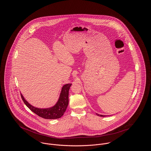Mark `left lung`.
<instances>
[{
    "instance_id": "left-lung-1",
    "label": "left lung",
    "mask_w": 151,
    "mask_h": 151,
    "mask_svg": "<svg viewBox=\"0 0 151 151\" xmlns=\"http://www.w3.org/2000/svg\"><path fill=\"white\" fill-rule=\"evenodd\" d=\"M96 115H98L99 116H101V117H106V116H107V115H102V114H97V113H96Z\"/></svg>"
}]
</instances>
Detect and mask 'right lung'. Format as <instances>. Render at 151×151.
Wrapping results in <instances>:
<instances>
[{
  "instance_id": "1",
  "label": "right lung",
  "mask_w": 151,
  "mask_h": 151,
  "mask_svg": "<svg viewBox=\"0 0 151 151\" xmlns=\"http://www.w3.org/2000/svg\"><path fill=\"white\" fill-rule=\"evenodd\" d=\"M71 84L64 85L57 103L51 108H36L29 104L21 94L22 99L25 105L34 113L45 119H56L60 118L63 114L68 104V91Z\"/></svg>"
}]
</instances>
